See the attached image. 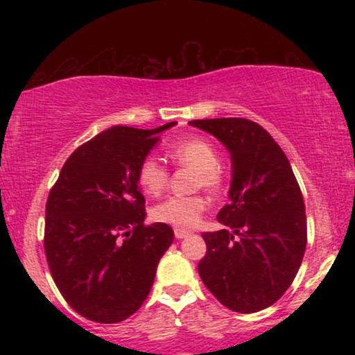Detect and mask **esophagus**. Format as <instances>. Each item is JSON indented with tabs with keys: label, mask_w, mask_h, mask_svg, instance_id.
Here are the masks:
<instances>
[{
	"label": "esophagus",
	"mask_w": 355,
	"mask_h": 355,
	"mask_svg": "<svg viewBox=\"0 0 355 355\" xmlns=\"http://www.w3.org/2000/svg\"><path fill=\"white\" fill-rule=\"evenodd\" d=\"M189 235H190L189 230H185V229H175V237H177L178 240L189 237Z\"/></svg>",
	"instance_id": "1"
}]
</instances>
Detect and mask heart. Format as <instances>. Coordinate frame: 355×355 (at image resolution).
<instances>
[{
  "label": "heart",
  "mask_w": 355,
  "mask_h": 355,
  "mask_svg": "<svg viewBox=\"0 0 355 355\" xmlns=\"http://www.w3.org/2000/svg\"><path fill=\"white\" fill-rule=\"evenodd\" d=\"M170 157L173 158L175 164L197 170L195 187H202L207 191H217L222 187L218 155L209 141L202 140V138H189V140L172 146ZM137 182L144 193L158 195L168 183V172L157 158L146 157L138 165ZM205 209L207 202L200 195H193V197L173 195L153 207L152 218L173 227L189 229L200 220Z\"/></svg>",
  "instance_id": "obj_1"
}]
</instances>
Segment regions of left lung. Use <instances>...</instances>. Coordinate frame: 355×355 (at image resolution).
<instances>
[{"label":"left lung","instance_id":"1","mask_svg":"<svg viewBox=\"0 0 355 355\" xmlns=\"http://www.w3.org/2000/svg\"><path fill=\"white\" fill-rule=\"evenodd\" d=\"M189 125L222 141L232 160L230 202L217 215L223 229L202 234L207 254L198 274L230 311H263L294 282L307 245L305 205L291 162L270 133L247 118Z\"/></svg>","mask_w":355,"mask_h":355}]
</instances>
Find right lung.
<instances>
[{
    "instance_id": "obj_1",
    "label": "right lung",
    "mask_w": 355,
    "mask_h": 355,
    "mask_svg": "<svg viewBox=\"0 0 355 355\" xmlns=\"http://www.w3.org/2000/svg\"><path fill=\"white\" fill-rule=\"evenodd\" d=\"M112 126L70 155L50 190L44 254L73 311L100 324L135 313L150 294L157 266L173 242L166 223L145 225L137 170L158 133Z\"/></svg>"
}]
</instances>
